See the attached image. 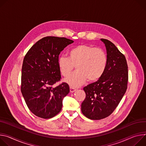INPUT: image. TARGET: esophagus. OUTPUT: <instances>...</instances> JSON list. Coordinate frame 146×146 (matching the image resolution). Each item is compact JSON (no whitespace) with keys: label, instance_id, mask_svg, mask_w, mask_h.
Segmentation results:
<instances>
[{"label":"esophagus","instance_id":"1","mask_svg":"<svg viewBox=\"0 0 146 146\" xmlns=\"http://www.w3.org/2000/svg\"><path fill=\"white\" fill-rule=\"evenodd\" d=\"M76 90V89L74 88H72V87H70V92L71 93H73L74 92H75Z\"/></svg>","mask_w":146,"mask_h":146}]
</instances>
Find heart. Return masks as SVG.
<instances>
[{
  "instance_id": "heart-1",
  "label": "heart",
  "mask_w": 146,
  "mask_h": 146,
  "mask_svg": "<svg viewBox=\"0 0 146 146\" xmlns=\"http://www.w3.org/2000/svg\"><path fill=\"white\" fill-rule=\"evenodd\" d=\"M107 62V54L102 48L80 44L71 48L68 57L60 56L57 63L60 72L65 77L69 75L75 66L76 70L65 81L72 87H79L87 79L93 82L100 79L106 70Z\"/></svg>"
}]
</instances>
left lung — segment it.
<instances>
[{"label":"left lung","mask_w":146,"mask_h":146,"mask_svg":"<svg viewBox=\"0 0 146 146\" xmlns=\"http://www.w3.org/2000/svg\"><path fill=\"white\" fill-rule=\"evenodd\" d=\"M100 40L106 48L107 68L100 79L84 88L86 98L81 104L83 114L93 120L102 119L112 114L125 94L128 81L125 56L110 40Z\"/></svg>","instance_id":"left-lung-1"}]
</instances>
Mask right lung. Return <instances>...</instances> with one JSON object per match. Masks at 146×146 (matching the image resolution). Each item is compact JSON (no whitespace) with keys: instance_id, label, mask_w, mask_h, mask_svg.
<instances>
[{"instance_id":"1","label":"right lung","mask_w":146,"mask_h":146,"mask_svg":"<svg viewBox=\"0 0 146 146\" xmlns=\"http://www.w3.org/2000/svg\"><path fill=\"white\" fill-rule=\"evenodd\" d=\"M73 42L66 38L44 37L31 47L24 58L21 90L28 108L38 117L48 119L56 115L70 92L67 83L53 85L61 79L58 56Z\"/></svg>"}]
</instances>
